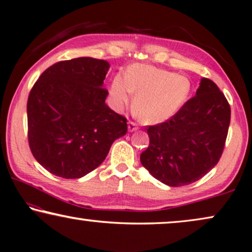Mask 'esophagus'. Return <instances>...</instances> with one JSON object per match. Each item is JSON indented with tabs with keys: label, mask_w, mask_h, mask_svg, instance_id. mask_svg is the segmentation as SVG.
Masks as SVG:
<instances>
[{
	"label": "esophagus",
	"mask_w": 252,
	"mask_h": 252,
	"mask_svg": "<svg viewBox=\"0 0 252 252\" xmlns=\"http://www.w3.org/2000/svg\"><path fill=\"white\" fill-rule=\"evenodd\" d=\"M138 129V126L137 124L134 123V122H128V130L129 131H135Z\"/></svg>",
	"instance_id": "obj_1"
}]
</instances>
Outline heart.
I'll use <instances>...</instances> for the list:
<instances>
[{"mask_svg":"<svg viewBox=\"0 0 252 252\" xmlns=\"http://www.w3.org/2000/svg\"><path fill=\"white\" fill-rule=\"evenodd\" d=\"M190 93L186 76L152 65L135 64L125 76L114 77L110 94L119 107L128 105L135 94L134 109L145 123L165 122L182 108Z\"/></svg>","mask_w":252,"mask_h":252,"instance_id":"heart-1","label":"heart"}]
</instances>
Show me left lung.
<instances>
[{
  "label": "left lung",
  "instance_id": "1",
  "mask_svg": "<svg viewBox=\"0 0 252 252\" xmlns=\"http://www.w3.org/2000/svg\"><path fill=\"white\" fill-rule=\"evenodd\" d=\"M230 105L218 86L202 78L196 96L168 121L149 126V146L140 162L170 187L192 184L209 173L222 155Z\"/></svg>",
  "mask_w": 252,
  "mask_h": 252
}]
</instances>
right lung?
Returning <instances> with one entry per match:
<instances>
[{
    "instance_id": "1",
    "label": "right lung",
    "mask_w": 252,
    "mask_h": 252,
    "mask_svg": "<svg viewBox=\"0 0 252 252\" xmlns=\"http://www.w3.org/2000/svg\"><path fill=\"white\" fill-rule=\"evenodd\" d=\"M109 63L92 57L62 61L44 70L28 99L33 156L51 174L81 178L105 160L127 133V119L105 104Z\"/></svg>"
}]
</instances>
